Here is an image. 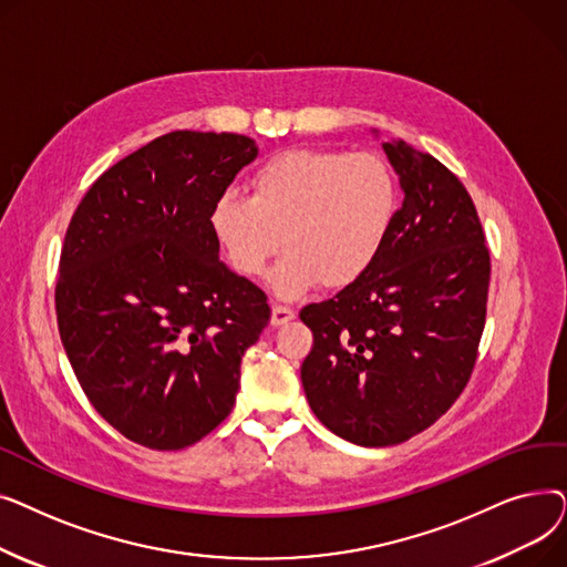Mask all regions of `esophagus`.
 <instances>
[{
  "mask_svg": "<svg viewBox=\"0 0 567 567\" xmlns=\"http://www.w3.org/2000/svg\"><path fill=\"white\" fill-rule=\"evenodd\" d=\"M293 317H296V312H293L289 306H280V303H276V306H274V310H271V323H274V326H282V323L291 321Z\"/></svg>",
  "mask_w": 567,
  "mask_h": 567,
  "instance_id": "obj_1",
  "label": "esophagus"
}]
</instances>
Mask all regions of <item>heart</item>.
Here are the masks:
<instances>
[{
    "label": "heart",
    "instance_id": "obj_1",
    "mask_svg": "<svg viewBox=\"0 0 567 567\" xmlns=\"http://www.w3.org/2000/svg\"><path fill=\"white\" fill-rule=\"evenodd\" d=\"M250 195L227 190L212 206V229L236 274L271 276L282 296L361 280L398 216V182L381 158L331 148H287L250 176Z\"/></svg>",
    "mask_w": 567,
    "mask_h": 567
}]
</instances>
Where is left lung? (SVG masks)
I'll return each instance as SVG.
<instances>
[{
	"label": "left lung",
	"mask_w": 567,
	"mask_h": 567,
	"mask_svg": "<svg viewBox=\"0 0 567 567\" xmlns=\"http://www.w3.org/2000/svg\"><path fill=\"white\" fill-rule=\"evenodd\" d=\"M404 193L370 271L301 321L315 344L303 391L333 434L395 445L451 409L485 329L489 250L460 178L402 140L381 142Z\"/></svg>",
	"instance_id": "1"
}]
</instances>
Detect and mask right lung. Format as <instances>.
<instances>
[{
    "label": "right lung",
    "instance_id": "1",
    "mask_svg": "<svg viewBox=\"0 0 567 567\" xmlns=\"http://www.w3.org/2000/svg\"><path fill=\"white\" fill-rule=\"evenodd\" d=\"M257 152L234 133L156 137L96 178L66 229L54 303L71 368L103 419L152 451L227 419L271 319L212 229L214 202Z\"/></svg>",
    "mask_w": 567,
    "mask_h": 567
}]
</instances>
